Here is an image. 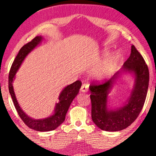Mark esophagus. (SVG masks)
<instances>
[{"label": "esophagus", "mask_w": 156, "mask_h": 156, "mask_svg": "<svg viewBox=\"0 0 156 156\" xmlns=\"http://www.w3.org/2000/svg\"><path fill=\"white\" fill-rule=\"evenodd\" d=\"M88 86H89V85L88 83H83L82 85L81 88H80V91L82 92H87L88 90Z\"/></svg>", "instance_id": "1"}]
</instances>
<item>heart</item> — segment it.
Here are the masks:
<instances>
[{
  "label": "heart",
  "instance_id": "1",
  "mask_svg": "<svg viewBox=\"0 0 156 156\" xmlns=\"http://www.w3.org/2000/svg\"><path fill=\"white\" fill-rule=\"evenodd\" d=\"M109 54L108 50L104 51V56L106 57ZM122 59V55L120 53L117 52L106 60L104 64L98 68L96 73V76L99 79H104V78H108L111 76L117 68L118 65L119 64Z\"/></svg>",
  "mask_w": 156,
  "mask_h": 156
}]
</instances>
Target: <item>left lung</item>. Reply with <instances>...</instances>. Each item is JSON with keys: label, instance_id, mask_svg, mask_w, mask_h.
<instances>
[{"label": "left lung", "instance_id": "1", "mask_svg": "<svg viewBox=\"0 0 156 156\" xmlns=\"http://www.w3.org/2000/svg\"><path fill=\"white\" fill-rule=\"evenodd\" d=\"M133 72L135 85L128 103L124 107L109 110L107 108L108 94L121 72ZM149 84V70L143 56L134 45L131 54L125 61L121 70L111 79L103 83H92L90 85L91 100V117L98 128L104 131L116 132L131 125L143 109Z\"/></svg>", "mask_w": 156, "mask_h": 156}]
</instances>
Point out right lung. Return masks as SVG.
<instances>
[{
    "mask_svg": "<svg viewBox=\"0 0 156 156\" xmlns=\"http://www.w3.org/2000/svg\"><path fill=\"white\" fill-rule=\"evenodd\" d=\"M42 39V37L37 36L33 39L31 42L23 45L20 49L14 61H13L9 72V90L18 114L22 119V121L24 122L25 125H27L29 128H31L36 131L47 132L54 130L65 121L67 112H68L73 100L74 99L79 92L82 83L80 80H76L73 83L67 86L62 90L60 96H59V101H60L56 104V106H55V113L50 117L42 119H34L29 117L23 112V110L21 109L19 103H18L16 98L12 83L15 78V75L16 73L17 70H19V67L21 66L23 60L27 56V55L34 50L35 47L41 42Z\"/></svg>",
    "mask_w": 156,
    "mask_h": 156,
    "instance_id": "right-lung-1",
    "label": "right lung"
}]
</instances>
